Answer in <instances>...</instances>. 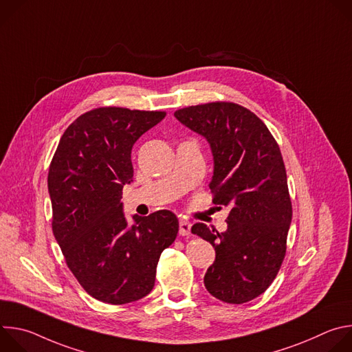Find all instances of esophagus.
I'll list each match as a JSON object with an SVG mask.
<instances>
[{"instance_id":"34e87169","label":"esophagus","mask_w":352,"mask_h":352,"mask_svg":"<svg viewBox=\"0 0 352 352\" xmlns=\"http://www.w3.org/2000/svg\"><path fill=\"white\" fill-rule=\"evenodd\" d=\"M190 227H192V224H190V221H188V220H185V219H181L179 220V234L181 235H189L190 234Z\"/></svg>"}]
</instances>
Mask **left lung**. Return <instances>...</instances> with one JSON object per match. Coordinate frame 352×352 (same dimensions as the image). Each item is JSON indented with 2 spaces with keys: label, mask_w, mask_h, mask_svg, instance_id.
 Wrapping results in <instances>:
<instances>
[{
  "label": "left lung",
  "mask_w": 352,
  "mask_h": 352,
  "mask_svg": "<svg viewBox=\"0 0 352 352\" xmlns=\"http://www.w3.org/2000/svg\"><path fill=\"white\" fill-rule=\"evenodd\" d=\"M174 117L209 142L213 204L230 209L224 232L192 227L216 250L205 287L223 302H248L269 288L285 256L292 208L280 147L261 118L234 103L190 106Z\"/></svg>",
  "instance_id": "1"
}]
</instances>
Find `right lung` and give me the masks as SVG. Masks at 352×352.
<instances>
[{"instance_id":"right-lung-1","label":"right lung","mask_w":352,"mask_h":352,"mask_svg":"<svg viewBox=\"0 0 352 352\" xmlns=\"http://www.w3.org/2000/svg\"><path fill=\"white\" fill-rule=\"evenodd\" d=\"M164 111L102 107L78 117L60 139L48 170L53 232L69 270L93 298L122 305L155 287L160 255L177 238L170 210L124 214L122 188L133 181L135 142Z\"/></svg>"}]
</instances>
